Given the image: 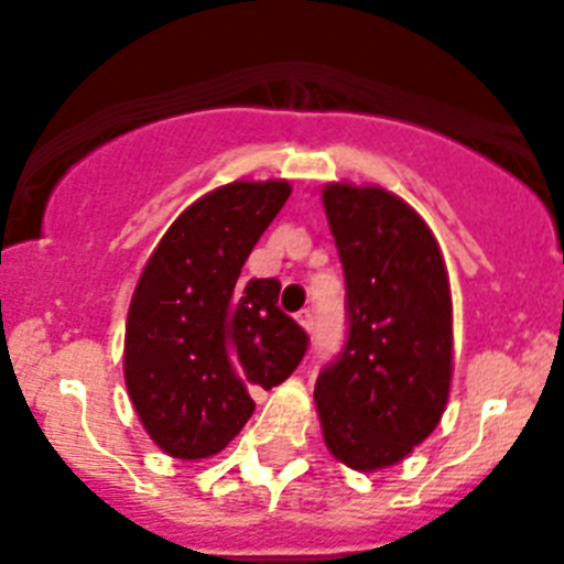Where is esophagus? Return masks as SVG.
I'll use <instances>...</instances> for the list:
<instances>
[{
    "mask_svg": "<svg viewBox=\"0 0 564 564\" xmlns=\"http://www.w3.org/2000/svg\"><path fill=\"white\" fill-rule=\"evenodd\" d=\"M296 322H299V325H302V327H305V330H313V313H311V311H302V313H299Z\"/></svg>",
    "mask_w": 564,
    "mask_h": 564,
    "instance_id": "esophagus-1",
    "label": "esophagus"
}]
</instances>
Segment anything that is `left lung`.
Wrapping results in <instances>:
<instances>
[{"label":"left lung","instance_id":"obj_1","mask_svg":"<svg viewBox=\"0 0 564 564\" xmlns=\"http://www.w3.org/2000/svg\"><path fill=\"white\" fill-rule=\"evenodd\" d=\"M347 285V341L316 378L327 449L356 471L395 466L441 423L452 293L421 214L378 186L322 192Z\"/></svg>","mask_w":564,"mask_h":564}]
</instances>
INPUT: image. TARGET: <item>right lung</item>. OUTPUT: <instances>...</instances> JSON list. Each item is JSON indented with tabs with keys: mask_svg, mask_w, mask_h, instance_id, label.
Returning <instances> with one entry per match:
<instances>
[{
	"mask_svg": "<svg viewBox=\"0 0 564 564\" xmlns=\"http://www.w3.org/2000/svg\"><path fill=\"white\" fill-rule=\"evenodd\" d=\"M288 197V181L214 188L169 226L138 279L123 378L166 455L226 449L253 415V392L285 381L307 352V333L276 307V279L239 276Z\"/></svg>",
	"mask_w": 564,
	"mask_h": 564,
	"instance_id": "obj_1",
	"label": "right lung"
}]
</instances>
